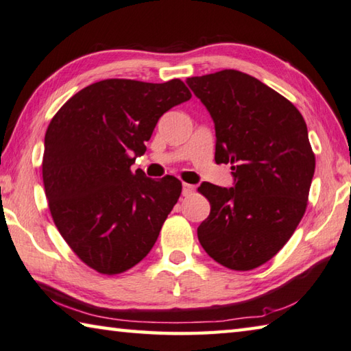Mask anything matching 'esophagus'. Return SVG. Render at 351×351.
Segmentation results:
<instances>
[{
	"label": "esophagus",
	"mask_w": 351,
	"mask_h": 351,
	"mask_svg": "<svg viewBox=\"0 0 351 351\" xmlns=\"http://www.w3.org/2000/svg\"><path fill=\"white\" fill-rule=\"evenodd\" d=\"M196 192V187L192 184H182V195L184 196H192Z\"/></svg>",
	"instance_id": "obj_1"
}]
</instances>
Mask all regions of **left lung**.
Instances as JSON below:
<instances>
[{
  "label": "left lung",
  "mask_w": 351,
  "mask_h": 351,
  "mask_svg": "<svg viewBox=\"0 0 351 351\" xmlns=\"http://www.w3.org/2000/svg\"><path fill=\"white\" fill-rule=\"evenodd\" d=\"M186 82L215 123V161L233 170V187H197L210 202L197 239L227 269H256L285 245L307 208L315 175L307 124L289 99L238 70Z\"/></svg>",
  "instance_id": "8db88e82"
}]
</instances>
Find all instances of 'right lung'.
<instances>
[{
    "instance_id": "add662e5",
    "label": "right lung",
    "mask_w": 351,
    "mask_h": 351,
    "mask_svg": "<svg viewBox=\"0 0 351 351\" xmlns=\"http://www.w3.org/2000/svg\"><path fill=\"white\" fill-rule=\"evenodd\" d=\"M192 98L181 80H104L73 95L47 127L43 181L61 237L82 263L118 275L155 245L181 195L175 176L132 171L158 119Z\"/></svg>"
}]
</instances>
